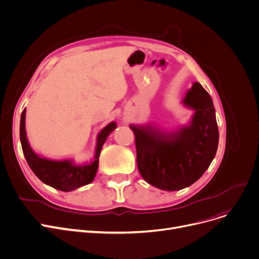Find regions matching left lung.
Wrapping results in <instances>:
<instances>
[{
	"label": "left lung",
	"instance_id": "8db88e82",
	"mask_svg": "<svg viewBox=\"0 0 259 259\" xmlns=\"http://www.w3.org/2000/svg\"><path fill=\"white\" fill-rule=\"evenodd\" d=\"M183 103L194 110L188 126L164 132L151 125H134L137 165L148 184L175 191L190 186L215 157L219 128L213 102L207 91L194 82Z\"/></svg>",
	"mask_w": 259,
	"mask_h": 259
}]
</instances>
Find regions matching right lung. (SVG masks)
Returning a JSON list of instances; mask_svg holds the SVG:
<instances>
[{"mask_svg":"<svg viewBox=\"0 0 259 259\" xmlns=\"http://www.w3.org/2000/svg\"><path fill=\"white\" fill-rule=\"evenodd\" d=\"M25 117L26 109H24L21 115L20 124V138L23 153L29 167L42 183L58 190L71 191L93 182L98 169L101 148L108 136L116 128L117 124L115 122H111L98 134L94 160L85 163H77L73 159L53 160L33 151L27 140Z\"/></svg>","mask_w":259,"mask_h":259,"instance_id":"1","label":"right lung"}]
</instances>
